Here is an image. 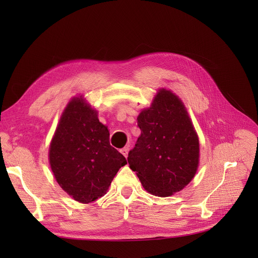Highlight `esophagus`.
Masks as SVG:
<instances>
[{"label":"esophagus","instance_id":"34e87169","mask_svg":"<svg viewBox=\"0 0 258 258\" xmlns=\"http://www.w3.org/2000/svg\"><path fill=\"white\" fill-rule=\"evenodd\" d=\"M128 151H130L128 147H123V148H121V150H120V153L126 158L127 155H128Z\"/></svg>","mask_w":258,"mask_h":258}]
</instances>
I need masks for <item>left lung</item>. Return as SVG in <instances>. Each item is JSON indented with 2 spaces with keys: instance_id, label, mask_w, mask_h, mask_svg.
<instances>
[{
  "instance_id": "8db88e82",
  "label": "left lung",
  "mask_w": 258,
  "mask_h": 258,
  "mask_svg": "<svg viewBox=\"0 0 258 258\" xmlns=\"http://www.w3.org/2000/svg\"><path fill=\"white\" fill-rule=\"evenodd\" d=\"M141 136L127 161L146 190L158 197L178 192L192 180L199 164V139L177 95L162 89L138 116Z\"/></svg>"
}]
</instances>
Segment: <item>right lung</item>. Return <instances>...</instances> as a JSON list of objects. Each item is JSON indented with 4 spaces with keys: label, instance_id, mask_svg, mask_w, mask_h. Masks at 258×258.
Wrapping results in <instances>:
<instances>
[{
    "label": "right lung",
    "instance_id": "1",
    "mask_svg": "<svg viewBox=\"0 0 258 258\" xmlns=\"http://www.w3.org/2000/svg\"><path fill=\"white\" fill-rule=\"evenodd\" d=\"M50 165L57 183L74 200L103 197L127 162L110 144V133L97 112L76 97L68 103L50 145Z\"/></svg>",
    "mask_w": 258,
    "mask_h": 258
}]
</instances>
